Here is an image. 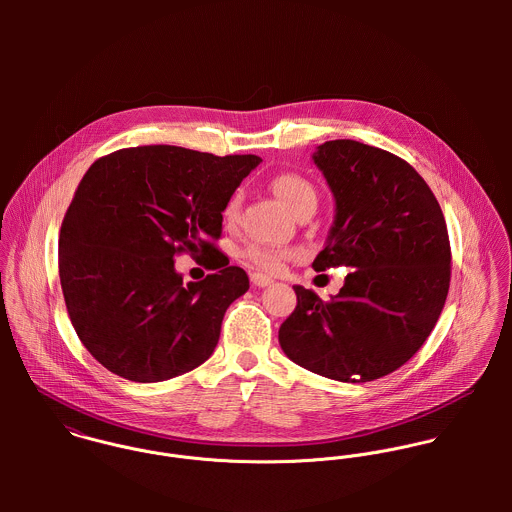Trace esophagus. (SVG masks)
Segmentation results:
<instances>
[{"mask_svg":"<svg viewBox=\"0 0 512 512\" xmlns=\"http://www.w3.org/2000/svg\"><path fill=\"white\" fill-rule=\"evenodd\" d=\"M250 280H252V284L256 286V288H266V286H270V284H274V280L272 278H268V276H264V274H252L250 276Z\"/></svg>","mask_w":512,"mask_h":512,"instance_id":"1","label":"esophagus"}]
</instances>
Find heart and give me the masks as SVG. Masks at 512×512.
I'll list each match as a JSON object with an SVG mask.
<instances>
[{"mask_svg": "<svg viewBox=\"0 0 512 512\" xmlns=\"http://www.w3.org/2000/svg\"><path fill=\"white\" fill-rule=\"evenodd\" d=\"M272 191L280 197V201L292 211L293 215L305 211V209H315L317 207V191L309 179H305L299 173H280L272 179ZM242 209V193L236 191L232 197L226 201L224 207V219L228 222H234L240 215ZM297 256V252L292 248H268L260 244H252L244 250V258L254 264L260 270L266 272H278L284 262L292 260Z\"/></svg>", "mask_w": 512, "mask_h": 512, "instance_id": "heart-1", "label": "heart"}]
</instances>
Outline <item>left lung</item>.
I'll return each mask as SVG.
<instances>
[{
  "label": "left lung",
  "mask_w": 512,
  "mask_h": 512,
  "mask_svg": "<svg viewBox=\"0 0 512 512\" xmlns=\"http://www.w3.org/2000/svg\"><path fill=\"white\" fill-rule=\"evenodd\" d=\"M337 205L313 268L347 266L331 301L293 286L297 305L280 327L295 365L341 382H370L408 363L438 323L451 248L438 199L402 157L353 140L317 147Z\"/></svg>",
  "instance_id": "8db88e82"
}]
</instances>
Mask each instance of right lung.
<instances>
[{"instance_id":"obj_1","label":"right lung","mask_w":512,"mask_h":512,"mask_svg":"<svg viewBox=\"0 0 512 512\" xmlns=\"http://www.w3.org/2000/svg\"><path fill=\"white\" fill-rule=\"evenodd\" d=\"M260 161L142 146L90 165L61 226L59 276L74 331L100 365L161 382L213 355L248 276L220 252L223 270L185 287L172 258L219 251L226 201Z\"/></svg>"}]
</instances>
